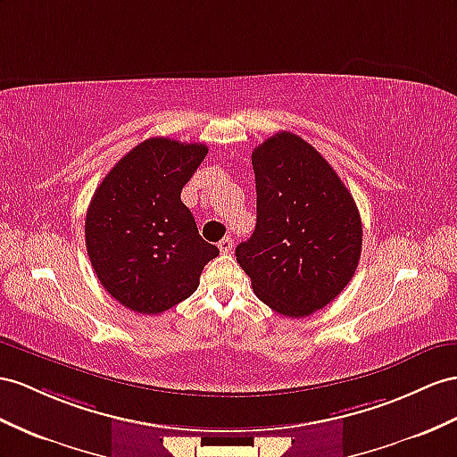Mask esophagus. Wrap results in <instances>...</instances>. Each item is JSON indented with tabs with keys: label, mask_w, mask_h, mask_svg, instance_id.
<instances>
[{
	"label": "esophagus",
	"mask_w": 457,
	"mask_h": 457,
	"mask_svg": "<svg viewBox=\"0 0 457 457\" xmlns=\"http://www.w3.org/2000/svg\"><path fill=\"white\" fill-rule=\"evenodd\" d=\"M218 247H220V251L224 253V254H229L231 249H233V239L231 237H224V239L218 243Z\"/></svg>",
	"instance_id": "obj_1"
}]
</instances>
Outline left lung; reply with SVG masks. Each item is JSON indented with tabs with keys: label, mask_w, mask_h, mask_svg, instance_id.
Returning a JSON list of instances; mask_svg holds the SVG:
<instances>
[{
	"label": "left lung",
	"mask_w": 457,
	"mask_h": 457,
	"mask_svg": "<svg viewBox=\"0 0 457 457\" xmlns=\"http://www.w3.org/2000/svg\"><path fill=\"white\" fill-rule=\"evenodd\" d=\"M251 158L256 226L237 245V262L268 307L291 319L309 317L340 295L357 270V204L340 175L299 135L279 131Z\"/></svg>",
	"instance_id": "1"
}]
</instances>
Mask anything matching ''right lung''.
Masks as SVG:
<instances>
[{"label": "right lung", "instance_id": "add662e5", "mask_svg": "<svg viewBox=\"0 0 457 457\" xmlns=\"http://www.w3.org/2000/svg\"><path fill=\"white\" fill-rule=\"evenodd\" d=\"M208 154L206 145L154 137L137 145L98 185L85 239L104 289L123 307L158 314L191 297L206 262V243L181 189Z\"/></svg>", "mask_w": 457, "mask_h": 457}]
</instances>
